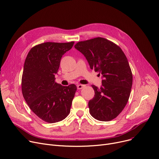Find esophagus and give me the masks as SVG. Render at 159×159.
I'll use <instances>...</instances> for the list:
<instances>
[{
  "instance_id": "obj_1",
  "label": "esophagus",
  "mask_w": 159,
  "mask_h": 159,
  "mask_svg": "<svg viewBox=\"0 0 159 159\" xmlns=\"http://www.w3.org/2000/svg\"><path fill=\"white\" fill-rule=\"evenodd\" d=\"M77 86L78 89H80L84 88L85 87V85H84V84H78Z\"/></svg>"
}]
</instances>
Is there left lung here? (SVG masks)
<instances>
[{"label": "left lung", "mask_w": 159, "mask_h": 159, "mask_svg": "<svg viewBox=\"0 0 159 159\" xmlns=\"http://www.w3.org/2000/svg\"><path fill=\"white\" fill-rule=\"evenodd\" d=\"M75 47L84 54L92 70L103 78L100 88L92 86L95 95L88 102L89 113L99 121L112 120L126 106L133 84L125 54L118 45L101 37L79 41Z\"/></svg>", "instance_id": "8db88e82"}]
</instances>
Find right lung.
Segmentation results:
<instances>
[{
	"instance_id": "1",
	"label": "right lung",
	"mask_w": 159,
	"mask_h": 159,
	"mask_svg": "<svg viewBox=\"0 0 159 159\" xmlns=\"http://www.w3.org/2000/svg\"><path fill=\"white\" fill-rule=\"evenodd\" d=\"M74 41L45 42L33 47L25 59L21 79L23 98L32 111L43 121L52 123L70 112L77 86L55 82L61 57Z\"/></svg>"
}]
</instances>
